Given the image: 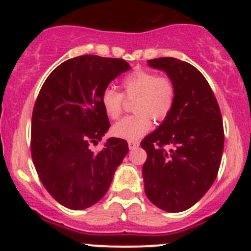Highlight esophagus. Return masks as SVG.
Segmentation results:
<instances>
[{"instance_id": "34e87169", "label": "esophagus", "mask_w": 251, "mask_h": 251, "mask_svg": "<svg viewBox=\"0 0 251 251\" xmlns=\"http://www.w3.org/2000/svg\"><path fill=\"white\" fill-rule=\"evenodd\" d=\"M128 146H129V150H136V148H138L139 142L138 141H128Z\"/></svg>"}]
</instances>
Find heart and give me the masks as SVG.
<instances>
[{
  "label": "heart",
  "instance_id": "obj_1",
  "mask_svg": "<svg viewBox=\"0 0 251 251\" xmlns=\"http://www.w3.org/2000/svg\"><path fill=\"white\" fill-rule=\"evenodd\" d=\"M122 92L106 88L100 103L105 114L117 119L123 112L124 97L136 98L133 101L134 114L127 115L113 126V134L124 139H138L152 128V118H167L175 104L176 89L168 76L157 75L148 70H136L122 80Z\"/></svg>",
  "mask_w": 251,
  "mask_h": 251
}]
</instances>
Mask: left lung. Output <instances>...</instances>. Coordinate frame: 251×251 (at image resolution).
<instances>
[{"mask_svg": "<svg viewBox=\"0 0 251 251\" xmlns=\"http://www.w3.org/2000/svg\"><path fill=\"white\" fill-rule=\"evenodd\" d=\"M174 81L167 118L141 142L147 152L142 175L148 200L168 212L185 211L212 186L224 151V126L214 92L191 64L175 57L148 60ZM170 147V150H166Z\"/></svg>", "mask_w": 251, "mask_h": 251, "instance_id": "1", "label": "left lung"}]
</instances>
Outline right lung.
<instances>
[{"label": "right lung", "mask_w": 251, "mask_h": 251, "mask_svg": "<svg viewBox=\"0 0 251 251\" xmlns=\"http://www.w3.org/2000/svg\"><path fill=\"white\" fill-rule=\"evenodd\" d=\"M129 69L123 59L76 56L60 64L37 95L31 156L44 187L65 207L83 210L98 202L128 153L126 139L109 138L100 151L92 146L110 127L101 93Z\"/></svg>", "instance_id": "right-lung-1"}]
</instances>
